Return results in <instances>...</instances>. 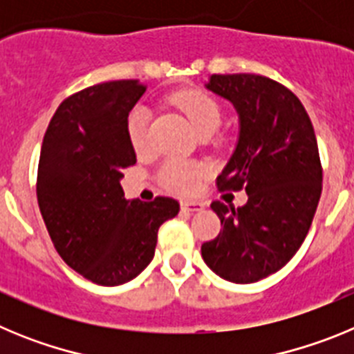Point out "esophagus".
Wrapping results in <instances>:
<instances>
[{
  "label": "esophagus",
  "mask_w": 354,
  "mask_h": 354,
  "mask_svg": "<svg viewBox=\"0 0 354 354\" xmlns=\"http://www.w3.org/2000/svg\"><path fill=\"white\" fill-rule=\"evenodd\" d=\"M180 207H183V211L195 212V211H200V209H204V204H200V202H192V200H184V202H180Z\"/></svg>",
  "instance_id": "esophagus-1"
}]
</instances>
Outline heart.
<instances>
[{
  "label": "heart",
  "mask_w": 354,
  "mask_h": 354,
  "mask_svg": "<svg viewBox=\"0 0 354 354\" xmlns=\"http://www.w3.org/2000/svg\"><path fill=\"white\" fill-rule=\"evenodd\" d=\"M170 101L179 108L192 122L196 133L209 136L221 124L223 109L214 97L202 88H184L174 92ZM126 133L129 143L136 152L147 150L150 143V111L145 106H134L127 113ZM209 175V167L204 162L167 159L158 171V179L162 187L177 195H195L202 186V180Z\"/></svg>",
  "instance_id": "heart-1"
}]
</instances>
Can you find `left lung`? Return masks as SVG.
I'll list each match as a JSON object with an SVG mask.
<instances>
[{
    "label": "left lung",
    "mask_w": 354,
    "mask_h": 354,
    "mask_svg": "<svg viewBox=\"0 0 354 354\" xmlns=\"http://www.w3.org/2000/svg\"><path fill=\"white\" fill-rule=\"evenodd\" d=\"M207 88L232 101L241 120L216 186L245 189L248 202H212L221 230L202 245V257L228 282L253 283L282 270L308 234L323 192L317 140L301 101L271 77L214 74Z\"/></svg>",
    "instance_id": "obj_1"
}]
</instances>
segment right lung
Returning <instances> with one entry per match:
<instances>
[{
    "mask_svg": "<svg viewBox=\"0 0 354 354\" xmlns=\"http://www.w3.org/2000/svg\"><path fill=\"white\" fill-rule=\"evenodd\" d=\"M147 90L136 80L108 81L67 97L44 134L37 200L65 264L99 286L138 277L152 261L162 223L179 202L126 200L120 177L136 162L126 118Z\"/></svg>",
    "mask_w": 354,
    "mask_h": 354,
    "instance_id": "obj_1",
    "label": "right lung"
}]
</instances>
